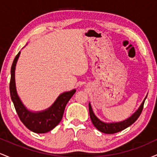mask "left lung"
Returning <instances> with one entry per match:
<instances>
[{"instance_id": "left-lung-1", "label": "left lung", "mask_w": 157, "mask_h": 157, "mask_svg": "<svg viewBox=\"0 0 157 157\" xmlns=\"http://www.w3.org/2000/svg\"><path fill=\"white\" fill-rule=\"evenodd\" d=\"M146 97L145 98L144 101L142 102V105H140V107L139 108L137 111L135 112L131 117H129L127 120H124V121L120 122H113V123H105V122H102L101 120H99L96 116L94 113L92 109H91V105H89V113H90V117H91V122H92L93 125H94V127L96 128L97 130L101 131L102 133H105V134H115V133L120 132L124 129L127 128L128 127L132 125L134 122H136V120L139 118V117L141 114L142 109H143L144 103H145V100L146 99Z\"/></svg>"}]
</instances>
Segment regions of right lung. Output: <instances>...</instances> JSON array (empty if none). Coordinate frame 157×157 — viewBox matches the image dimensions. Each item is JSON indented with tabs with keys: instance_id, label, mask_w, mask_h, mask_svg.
I'll list each match as a JSON object with an SVG mask.
<instances>
[{
	"instance_id": "right-lung-1",
	"label": "right lung",
	"mask_w": 157,
	"mask_h": 157,
	"mask_svg": "<svg viewBox=\"0 0 157 157\" xmlns=\"http://www.w3.org/2000/svg\"><path fill=\"white\" fill-rule=\"evenodd\" d=\"M20 53L14 59L11 68V79L10 90L11 99L13 102L16 112L20 120L28 129L37 134H44L50 131L60 123L62 120L66 104L76 92V90L63 93L58 97L55 103L49 109L41 112L34 113L28 111L17 96L15 88V69Z\"/></svg>"
}]
</instances>
